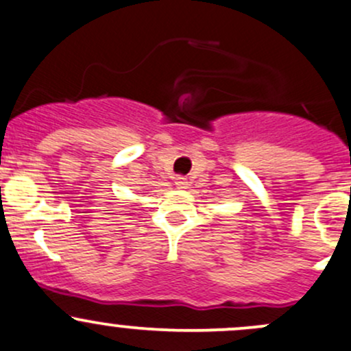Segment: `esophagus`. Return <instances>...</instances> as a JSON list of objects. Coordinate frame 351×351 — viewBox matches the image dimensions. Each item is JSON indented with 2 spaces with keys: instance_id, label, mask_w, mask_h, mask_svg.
<instances>
[{
  "instance_id": "1",
  "label": "esophagus",
  "mask_w": 351,
  "mask_h": 351,
  "mask_svg": "<svg viewBox=\"0 0 351 351\" xmlns=\"http://www.w3.org/2000/svg\"><path fill=\"white\" fill-rule=\"evenodd\" d=\"M175 184H176V188H178V190H184V188H188L186 178H183V176H176Z\"/></svg>"
}]
</instances>
